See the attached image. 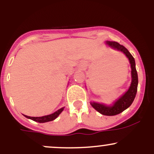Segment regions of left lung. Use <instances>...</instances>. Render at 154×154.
Wrapping results in <instances>:
<instances>
[{"instance_id": "1", "label": "left lung", "mask_w": 154, "mask_h": 154, "mask_svg": "<svg viewBox=\"0 0 154 154\" xmlns=\"http://www.w3.org/2000/svg\"><path fill=\"white\" fill-rule=\"evenodd\" d=\"M105 43L108 47L123 53L128 59L129 62L130 63V67H131V84H130V86L129 87L128 91L123 93L119 98H117L115 101L113 102L110 105L94 101L90 102L93 109H95L100 114L106 116H114L126 110L128 108L131 106L135 98L136 93H137L138 77H137V70H136L135 67V59L129 52L128 49L124 47L123 45L114 41H106Z\"/></svg>"}]
</instances>
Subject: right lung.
<instances>
[{
	"label": "right lung",
	"mask_w": 154,
	"mask_h": 154,
	"mask_svg": "<svg viewBox=\"0 0 154 154\" xmlns=\"http://www.w3.org/2000/svg\"><path fill=\"white\" fill-rule=\"evenodd\" d=\"M64 108H65L64 106L61 108V109H59V110L55 111V112L53 113V114H49V115H45L43 116H28L24 114V116H25L26 118H27V119H32L33 120V121L37 122L45 123V122H51V121H53V120L56 119V118L59 116V114L62 112L63 109H64Z\"/></svg>",
	"instance_id": "add662e5"
}]
</instances>
